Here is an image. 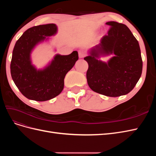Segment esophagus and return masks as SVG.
<instances>
[{"instance_id": "obj_1", "label": "esophagus", "mask_w": 156, "mask_h": 156, "mask_svg": "<svg viewBox=\"0 0 156 156\" xmlns=\"http://www.w3.org/2000/svg\"><path fill=\"white\" fill-rule=\"evenodd\" d=\"M84 56H85V55H84V53H83V52H82V51H79V57L80 58H83Z\"/></svg>"}]
</instances>
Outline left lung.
I'll use <instances>...</instances> for the list:
<instances>
[{"mask_svg": "<svg viewBox=\"0 0 156 156\" xmlns=\"http://www.w3.org/2000/svg\"><path fill=\"white\" fill-rule=\"evenodd\" d=\"M100 44L88 51L84 58L88 64L87 83L93 91L109 97L130 92L142 74L143 60L138 41L126 25L116 21ZM112 54L107 62L99 58Z\"/></svg>", "mask_w": 156, "mask_h": 156, "instance_id": "8db88e82", "label": "left lung"}]
</instances>
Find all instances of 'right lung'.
<instances>
[{
  "label": "right lung",
  "mask_w": 156,
  "mask_h": 156,
  "mask_svg": "<svg viewBox=\"0 0 156 156\" xmlns=\"http://www.w3.org/2000/svg\"><path fill=\"white\" fill-rule=\"evenodd\" d=\"M54 23L30 28L20 37L12 52L10 72L13 81L27 98L37 101L51 100L61 93L66 75L79 58L77 51L68 55L56 54L42 68L32 64L31 54L37 45L48 42L56 34Z\"/></svg>",
  "instance_id": "add662e5"
}]
</instances>
